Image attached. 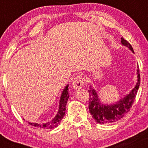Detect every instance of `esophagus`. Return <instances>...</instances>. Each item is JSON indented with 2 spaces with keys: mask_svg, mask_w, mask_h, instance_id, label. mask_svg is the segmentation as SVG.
I'll return each instance as SVG.
<instances>
[{
  "mask_svg": "<svg viewBox=\"0 0 148 148\" xmlns=\"http://www.w3.org/2000/svg\"><path fill=\"white\" fill-rule=\"evenodd\" d=\"M85 83V78L82 74H79L74 78L72 81V86L74 88L78 89L84 86Z\"/></svg>",
  "mask_w": 148,
  "mask_h": 148,
  "instance_id": "34e87169",
  "label": "esophagus"
}]
</instances>
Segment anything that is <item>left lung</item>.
<instances>
[{
    "label": "left lung",
    "mask_w": 148,
    "mask_h": 148,
    "mask_svg": "<svg viewBox=\"0 0 148 148\" xmlns=\"http://www.w3.org/2000/svg\"><path fill=\"white\" fill-rule=\"evenodd\" d=\"M121 43L130 48L134 53L132 45L123 37L121 38ZM137 74L138 78L135 88H133L130 94L127 95L123 99H120L117 103L113 105H108L101 103L98 97L97 92L92 88V86H90V90H88L90 96L88 109L90 113L95 119L96 122L99 124L111 123L121 119L130 111L140 84V74L139 69L137 70Z\"/></svg>",
    "instance_id": "left-lung-1"
}]
</instances>
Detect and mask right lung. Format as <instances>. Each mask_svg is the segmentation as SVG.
Instances as JSON below:
<instances>
[{"mask_svg":"<svg viewBox=\"0 0 148 148\" xmlns=\"http://www.w3.org/2000/svg\"><path fill=\"white\" fill-rule=\"evenodd\" d=\"M69 98V93H68V84L64 88L63 92L62 93L61 97H60L59 110L57 115L55 116L52 120L49 122L43 123H29V125L39 127L41 129H45V130H51L57 127L60 124L61 120L63 119L66 112V106L67 101Z\"/></svg>","mask_w":148,"mask_h":148,"instance_id":"add662e5","label":"right lung"}]
</instances>
